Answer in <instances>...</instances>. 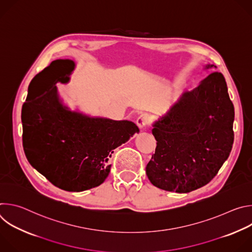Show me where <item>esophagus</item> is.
Wrapping results in <instances>:
<instances>
[{"mask_svg": "<svg viewBox=\"0 0 252 252\" xmlns=\"http://www.w3.org/2000/svg\"><path fill=\"white\" fill-rule=\"evenodd\" d=\"M136 124L140 128L147 127L151 124V116L149 114H141L136 120Z\"/></svg>", "mask_w": 252, "mask_h": 252, "instance_id": "34e87169", "label": "esophagus"}]
</instances>
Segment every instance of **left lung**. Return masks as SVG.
Returning a JSON list of instances; mask_svg holds the SVG:
<instances>
[{
  "mask_svg": "<svg viewBox=\"0 0 252 252\" xmlns=\"http://www.w3.org/2000/svg\"><path fill=\"white\" fill-rule=\"evenodd\" d=\"M233 121L234 106L225 79L213 71L154 125L157 148L146 167L150 182L179 193L207 185L229 157Z\"/></svg>",
  "mask_w": 252,
  "mask_h": 252,
  "instance_id": "1",
  "label": "left lung"
}]
</instances>
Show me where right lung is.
<instances>
[{"mask_svg": "<svg viewBox=\"0 0 252 252\" xmlns=\"http://www.w3.org/2000/svg\"><path fill=\"white\" fill-rule=\"evenodd\" d=\"M74 66L73 61L57 60L34 77L49 79L51 86L39 97L29 93L23 104V148L31 165L55 187L83 191L104 182L114 150L138 127L127 121L91 119L63 106L55 85L67 83Z\"/></svg>", "mask_w": 252, "mask_h": 252, "instance_id": "obj_1", "label": "right lung"}]
</instances>
